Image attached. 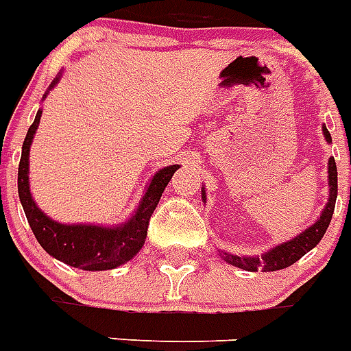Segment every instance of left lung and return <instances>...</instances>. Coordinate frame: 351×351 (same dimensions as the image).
Instances as JSON below:
<instances>
[{
	"instance_id": "obj_1",
	"label": "left lung",
	"mask_w": 351,
	"mask_h": 351,
	"mask_svg": "<svg viewBox=\"0 0 351 351\" xmlns=\"http://www.w3.org/2000/svg\"><path fill=\"white\" fill-rule=\"evenodd\" d=\"M322 132H324L326 141H332V136H330V132H328L326 127H322ZM328 172H330V176H328V183H330V199H328L326 208H324V212L321 214V219H319L317 223H313L310 228H306L302 234H299L291 241L285 243V245L276 246L274 250H270L268 254L263 255L261 259L259 257H239V255L223 254L224 261L230 263V265L237 266L241 270L257 271V268H263L265 271H276L291 266L293 263H297V261L301 259L302 255L312 250L313 246H317L319 241L322 239V235L326 234L328 226H330L333 210H335V199H337V167H335V159L333 158H330V161H328Z\"/></svg>"
}]
</instances>
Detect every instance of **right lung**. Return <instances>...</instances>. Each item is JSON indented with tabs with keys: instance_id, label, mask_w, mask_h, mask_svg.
Returning a JSON list of instances; mask_svg holds the SVG:
<instances>
[{
	"instance_id": "add662e5",
	"label": "right lung",
	"mask_w": 351,
	"mask_h": 351,
	"mask_svg": "<svg viewBox=\"0 0 351 351\" xmlns=\"http://www.w3.org/2000/svg\"><path fill=\"white\" fill-rule=\"evenodd\" d=\"M58 80L50 86H54ZM39 119H41V110L36 114V119L27 132L18 168L19 201L23 204L25 215L38 243L43 246L47 254L80 270H112L130 261L145 245L150 217L179 165L162 168L154 176L134 217L117 228H103L94 224L56 223L36 206L29 189V150L34 134L38 130Z\"/></svg>"
}]
</instances>
